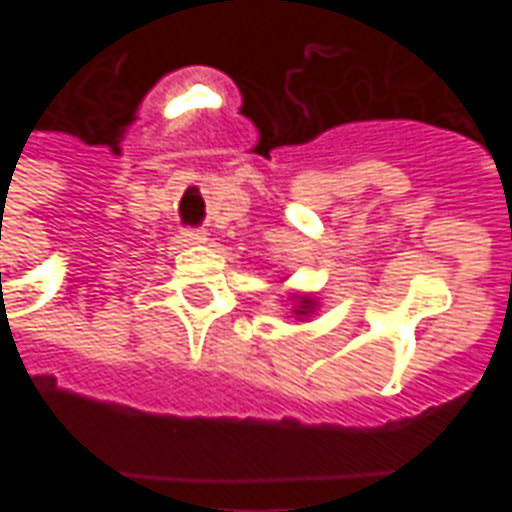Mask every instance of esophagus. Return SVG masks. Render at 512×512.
Wrapping results in <instances>:
<instances>
[{"instance_id":"esophagus-1","label":"esophagus","mask_w":512,"mask_h":512,"mask_svg":"<svg viewBox=\"0 0 512 512\" xmlns=\"http://www.w3.org/2000/svg\"><path fill=\"white\" fill-rule=\"evenodd\" d=\"M180 238H183L186 244H205L208 233H205V230H200V227H186V230L180 233Z\"/></svg>"}]
</instances>
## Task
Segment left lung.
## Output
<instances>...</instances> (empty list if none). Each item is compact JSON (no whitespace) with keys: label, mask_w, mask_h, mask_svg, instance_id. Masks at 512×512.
<instances>
[{"label":"left lung","mask_w":512,"mask_h":512,"mask_svg":"<svg viewBox=\"0 0 512 512\" xmlns=\"http://www.w3.org/2000/svg\"><path fill=\"white\" fill-rule=\"evenodd\" d=\"M310 307H312V301H310V299H304V301H301L299 310H296V315H304V312H310Z\"/></svg>","instance_id":"obj_1"}]
</instances>
